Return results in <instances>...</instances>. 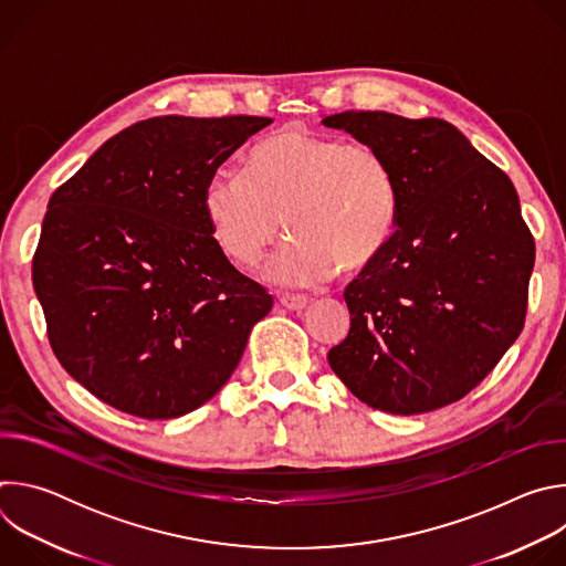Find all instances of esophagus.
Here are the masks:
<instances>
[{
    "label": "esophagus",
    "mask_w": 566,
    "mask_h": 566,
    "mask_svg": "<svg viewBox=\"0 0 566 566\" xmlns=\"http://www.w3.org/2000/svg\"><path fill=\"white\" fill-rule=\"evenodd\" d=\"M280 304L289 311H302L308 306V297L306 295H282Z\"/></svg>",
    "instance_id": "34e87169"
}]
</instances>
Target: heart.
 <instances>
[{
  "label": "heart",
  "instance_id": "obj_1",
  "mask_svg": "<svg viewBox=\"0 0 566 566\" xmlns=\"http://www.w3.org/2000/svg\"><path fill=\"white\" fill-rule=\"evenodd\" d=\"M201 206L217 249L241 269L262 260L284 217L291 239L262 275L304 286L338 269L356 275L382 255L398 221V186L376 147L284 125L251 147L244 170L217 168Z\"/></svg>",
  "mask_w": 566,
  "mask_h": 566
}]
</instances>
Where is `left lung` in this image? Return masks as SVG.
Wrapping results in <instances>:
<instances>
[{"mask_svg": "<svg viewBox=\"0 0 566 566\" xmlns=\"http://www.w3.org/2000/svg\"><path fill=\"white\" fill-rule=\"evenodd\" d=\"M322 125L376 147L398 186V228L347 286L352 327L327 360L374 410L450 406L524 327L535 244L515 186L441 118L352 109Z\"/></svg>", "mask_w": 566, "mask_h": 566, "instance_id": "left-lung-1", "label": "left lung"}]
</instances>
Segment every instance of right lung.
I'll use <instances>...</instances> for the list:
<instances>
[{
  "mask_svg": "<svg viewBox=\"0 0 566 566\" xmlns=\"http://www.w3.org/2000/svg\"><path fill=\"white\" fill-rule=\"evenodd\" d=\"M260 116H158L103 143L46 208L33 289L60 365L140 419L201 408L273 297L210 237L206 179Z\"/></svg>",
  "mask_w": 566,
  "mask_h": 566,
  "instance_id": "obj_1",
  "label": "right lung"
}]
</instances>
